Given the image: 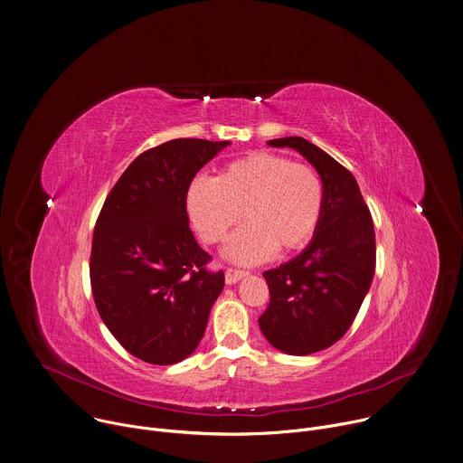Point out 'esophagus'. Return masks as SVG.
Listing matches in <instances>:
<instances>
[{
	"mask_svg": "<svg viewBox=\"0 0 463 463\" xmlns=\"http://www.w3.org/2000/svg\"><path fill=\"white\" fill-rule=\"evenodd\" d=\"M249 272L247 270H243V269H232V267H227V270H225V281L229 283V285H232V283H236L238 279H241L243 276H247Z\"/></svg>",
	"mask_w": 463,
	"mask_h": 463,
	"instance_id": "34e87169",
	"label": "esophagus"
}]
</instances>
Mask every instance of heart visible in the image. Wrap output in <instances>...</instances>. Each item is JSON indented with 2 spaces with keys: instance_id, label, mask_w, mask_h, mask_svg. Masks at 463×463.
<instances>
[{
  "instance_id": "b5f03b06",
  "label": "heart",
  "mask_w": 463,
  "mask_h": 463,
  "mask_svg": "<svg viewBox=\"0 0 463 463\" xmlns=\"http://www.w3.org/2000/svg\"><path fill=\"white\" fill-rule=\"evenodd\" d=\"M326 187L320 173L274 152H252L227 164L216 178L198 176L187 194L194 227L207 243H220L240 222L225 254L258 263L276 249L292 252L309 243L320 225Z\"/></svg>"
}]
</instances>
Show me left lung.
<instances>
[{
    "instance_id": "1",
    "label": "left lung",
    "mask_w": 463,
    "mask_h": 463,
    "mask_svg": "<svg viewBox=\"0 0 463 463\" xmlns=\"http://www.w3.org/2000/svg\"><path fill=\"white\" fill-rule=\"evenodd\" d=\"M269 145L298 150L326 187L313 241L290 261L263 272L270 301L260 329L276 349L305 356L331 347L353 326L376 269L374 225L354 176L326 150L299 136Z\"/></svg>"
}]
</instances>
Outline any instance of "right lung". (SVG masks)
Returning <instances> with one entry per match:
<instances>
[{
    "instance_id": "obj_1",
    "label": "right lung",
    "mask_w": 463,
    "mask_h": 463,
    "mask_svg": "<svg viewBox=\"0 0 463 463\" xmlns=\"http://www.w3.org/2000/svg\"><path fill=\"white\" fill-rule=\"evenodd\" d=\"M231 141L178 137L141 152L109 193L96 220L90 285L96 309L132 356L173 365L203 338L223 270L189 227L196 173Z\"/></svg>"
}]
</instances>
